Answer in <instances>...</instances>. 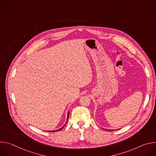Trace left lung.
Segmentation results:
<instances>
[{
	"label": "left lung",
	"mask_w": 156,
	"mask_h": 156,
	"mask_svg": "<svg viewBox=\"0 0 156 156\" xmlns=\"http://www.w3.org/2000/svg\"><path fill=\"white\" fill-rule=\"evenodd\" d=\"M106 130H107V131H112V129H106Z\"/></svg>",
	"instance_id": "1"
}]
</instances>
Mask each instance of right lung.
<instances>
[{"label":"right lung","mask_w":156,"mask_h":156,"mask_svg":"<svg viewBox=\"0 0 156 156\" xmlns=\"http://www.w3.org/2000/svg\"><path fill=\"white\" fill-rule=\"evenodd\" d=\"M69 112L68 113V116H67V119H66V123L61 128H60V129H56V130H52V131H49V132H55V131H60L62 129H63V128H64V126H65V125L66 124V123H67V122H68V120H69Z\"/></svg>","instance_id":"add662e5"}]
</instances>
